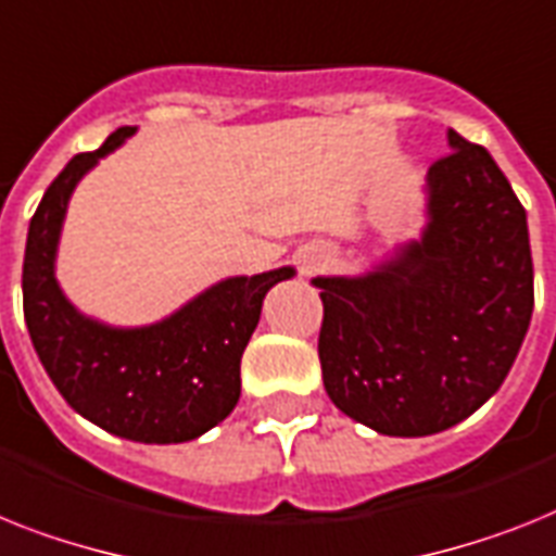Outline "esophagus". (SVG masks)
<instances>
[{
  "label": "esophagus",
  "instance_id": "34e87169",
  "mask_svg": "<svg viewBox=\"0 0 556 556\" xmlns=\"http://www.w3.org/2000/svg\"><path fill=\"white\" fill-rule=\"evenodd\" d=\"M330 263V251L328 249H311L305 256H302V274H316L325 265Z\"/></svg>",
  "mask_w": 556,
  "mask_h": 556
}]
</instances>
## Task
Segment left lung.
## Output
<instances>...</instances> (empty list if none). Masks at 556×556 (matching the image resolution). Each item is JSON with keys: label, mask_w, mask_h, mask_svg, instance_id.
Instances as JSON below:
<instances>
[{"label": "left lung", "mask_w": 556, "mask_h": 556, "mask_svg": "<svg viewBox=\"0 0 556 556\" xmlns=\"http://www.w3.org/2000/svg\"><path fill=\"white\" fill-rule=\"evenodd\" d=\"M446 141L421 237L358 277L314 279L325 390L381 435H435L483 407L534 311L526 208L486 149L455 129Z\"/></svg>", "instance_id": "obj_1"}]
</instances>
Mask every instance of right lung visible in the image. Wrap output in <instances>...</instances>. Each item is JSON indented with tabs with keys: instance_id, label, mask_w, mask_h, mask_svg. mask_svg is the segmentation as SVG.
<instances>
[{
	"instance_id": "add662e5",
	"label": "right lung",
	"mask_w": 556,
	"mask_h": 556,
	"mask_svg": "<svg viewBox=\"0 0 556 556\" xmlns=\"http://www.w3.org/2000/svg\"><path fill=\"white\" fill-rule=\"evenodd\" d=\"M135 135L121 127L96 152L76 155L48 186L27 228L22 302L33 348L55 390L96 427L138 444H184L240 401V358L265 293L296 270L214 282L166 319L112 328L84 316L55 279L64 214L87 172Z\"/></svg>"
}]
</instances>
